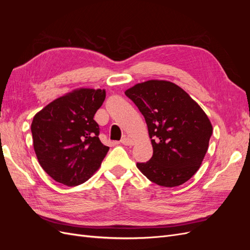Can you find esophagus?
Instances as JSON below:
<instances>
[{
    "label": "esophagus",
    "instance_id": "1",
    "mask_svg": "<svg viewBox=\"0 0 250 250\" xmlns=\"http://www.w3.org/2000/svg\"><path fill=\"white\" fill-rule=\"evenodd\" d=\"M121 143H122L125 146H132L133 145V141L128 137H126V135L122 138V140H121Z\"/></svg>",
    "mask_w": 250,
    "mask_h": 250
}]
</instances>
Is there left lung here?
<instances>
[{
	"label": "left lung",
	"mask_w": 250,
	"mask_h": 250,
	"mask_svg": "<svg viewBox=\"0 0 250 250\" xmlns=\"http://www.w3.org/2000/svg\"><path fill=\"white\" fill-rule=\"evenodd\" d=\"M125 95L146 120L153 155L138 168L162 187L185 184L197 172L206 155L213 127L199 105L178 85L149 80Z\"/></svg>",
	"instance_id": "1"
}]
</instances>
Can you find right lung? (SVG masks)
I'll return each mask as SVG.
<instances>
[{
  "instance_id": "obj_1",
  "label": "right lung",
  "mask_w": 250,
  "mask_h": 250,
  "mask_svg": "<svg viewBox=\"0 0 250 250\" xmlns=\"http://www.w3.org/2000/svg\"><path fill=\"white\" fill-rule=\"evenodd\" d=\"M105 96L104 89L80 88L34 116L31 132L37 160L57 183L67 187L85 183L107 154L109 147L101 143L94 120Z\"/></svg>"
}]
</instances>
